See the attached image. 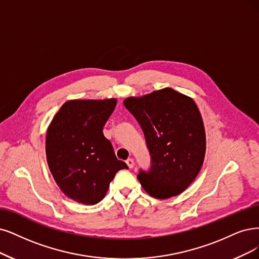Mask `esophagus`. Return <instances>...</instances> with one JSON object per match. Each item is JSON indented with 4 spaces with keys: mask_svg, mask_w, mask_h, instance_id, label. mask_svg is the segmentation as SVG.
<instances>
[{
    "mask_svg": "<svg viewBox=\"0 0 259 259\" xmlns=\"http://www.w3.org/2000/svg\"><path fill=\"white\" fill-rule=\"evenodd\" d=\"M126 163H127V165H128L129 168H132L133 166H135V161H133L132 159H128V160L126 161Z\"/></svg>",
    "mask_w": 259,
    "mask_h": 259,
    "instance_id": "1",
    "label": "esophagus"
}]
</instances>
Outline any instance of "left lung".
I'll return each mask as SVG.
<instances>
[{
	"mask_svg": "<svg viewBox=\"0 0 259 259\" xmlns=\"http://www.w3.org/2000/svg\"><path fill=\"white\" fill-rule=\"evenodd\" d=\"M144 132L151 165L138 179L152 197L176 196L193 183L202 168L206 133L192 98L173 89L123 100Z\"/></svg>",
	"mask_w": 259,
	"mask_h": 259,
	"instance_id": "obj_1",
	"label": "left lung"
}]
</instances>
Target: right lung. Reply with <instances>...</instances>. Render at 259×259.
<instances>
[{
    "label": "right lung",
    "instance_id": "obj_1",
    "mask_svg": "<svg viewBox=\"0 0 259 259\" xmlns=\"http://www.w3.org/2000/svg\"><path fill=\"white\" fill-rule=\"evenodd\" d=\"M116 102L114 98L69 100L48 127V165L62 192L78 203H99L117 171L128 168L102 132Z\"/></svg>",
    "mask_w": 259,
    "mask_h": 259
}]
</instances>
